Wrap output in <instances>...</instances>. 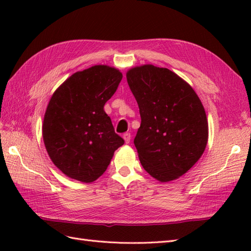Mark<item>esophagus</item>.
<instances>
[{"label": "esophagus", "mask_w": 251, "mask_h": 251, "mask_svg": "<svg viewBox=\"0 0 251 251\" xmlns=\"http://www.w3.org/2000/svg\"><path fill=\"white\" fill-rule=\"evenodd\" d=\"M123 139L125 140V143H129L130 139H131V136H130L129 132H126V134L123 135Z\"/></svg>", "instance_id": "obj_1"}]
</instances>
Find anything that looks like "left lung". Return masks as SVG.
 <instances>
[{
  "label": "left lung",
  "instance_id": "8db88e82",
  "mask_svg": "<svg viewBox=\"0 0 251 251\" xmlns=\"http://www.w3.org/2000/svg\"><path fill=\"white\" fill-rule=\"evenodd\" d=\"M126 77L141 116L134 143L142 167L159 182L180 178L207 146L204 105L191 85L167 68L137 66Z\"/></svg>",
  "mask_w": 251,
  "mask_h": 251
}]
</instances>
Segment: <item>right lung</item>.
Masks as SVG:
<instances>
[{
  "mask_svg": "<svg viewBox=\"0 0 251 251\" xmlns=\"http://www.w3.org/2000/svg\"><path fill=\"white\" fill-rule=\"evenodd\" d=\"M122 77L119 69L97 65L73 73L52 94L42 135L51 162L69 178L94 182L124 145L103 110Z\"/></svg>",
  "mask_w": 251,
  "mask_h": 251,
  "instance_id": "right-lung-1",
  "label": "right lung"
}]
</instances>
